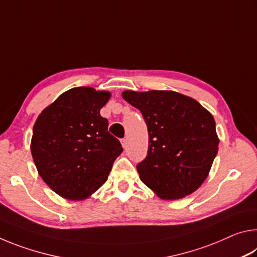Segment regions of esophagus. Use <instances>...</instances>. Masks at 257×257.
<instances>
[{
  "label": "esophagus",
  "mask_w": 257,
  "mask_h": 257,
  "mask_svg": "<svg viewBox=\"0 0 257 257\" xmlns=\"http://www.w3.org/2000/svg\"><path fill=\"white\" fill-rule=\"evenodd\" d=\"M121 145H122L123 149H127V145H128V139H127V138H123L122 141H121Z\"/></svg>",
  "instance_id": "obj_1"
}]
</instances>
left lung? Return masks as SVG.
I'll return each mask as SVG.
<instances>
[{"label":"left lung","instance_id":"1","mask_svg":"<svg viewBox=\"0 0 257 257\" xmlns=\"http://www.w3.org/2000/svg\"><path fill=\"white\" fill-rule=\"evenodd\" d=\"M149 129V152L137 165L139 178L162 199H180L210 173L220 139L211 112L196 99L173 90H124Z\"/></svg>","mask_w":257,"mask_h":257}]
</instances>
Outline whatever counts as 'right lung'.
Masks as SVG:
<instances>
[{"label":"right lung","mask_w":257,"mask_h":257,"mask_svg":"<svg viewBox=\"0 0 257 257\" xmlns=\"http://www.w3.org/2000/svg\"><path fill=\"white\" fill-rule=\"evenodd\" d=\"M111 97L106 90L75 87L41 112L33 128L30 151L38 175L69 201L92 196L107 180L121 154L120 142L99 114Z\"/></svg>","instance_id":"right-lung-1"}]
</instances>
